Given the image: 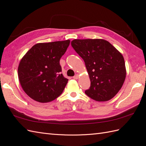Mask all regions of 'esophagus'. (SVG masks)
<instances>
[{
	"mask_svg": "<svg viewBox=\"0 0 146 146\" xmlns=\"http://www.w3.org/2000/svg\"><path fill=\"white\" fill-rule=\"evenodd\" d=\"M78 75H77V74L75 75V76L73 77V78H74V79H76V80H77V79H78Z\"/></svg>",
	"mask_w": 146,
	"mask_h": 146,
	"instance_id": "obj_1",
	"label": "esophagus"
}]
</instances>
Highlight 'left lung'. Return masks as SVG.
I'll return each instance as SVG.
<instances>
[{
	"mask_svg": "<svg viewBox=\"0 0 146 146\" xmlns=\"http://www.w3.org/2000/svg\"><path fill=\"white\" fill-rule=\"evenodd\" d=\"M71 46L85 61L91 86L85 91L96 101H107L120 90L126 69L122 54L102 39H74Z\"/></svg>",
	"mask_w": 146,
	"mask_h": 146,
	"instance_id": "left-lung-1",
	"label": "left lung"
}]
</instances>
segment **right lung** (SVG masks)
I'll return each mask as SVG.
<instances>
[{
	"label": "right lung",
	"instance_id": "1",
	"mask_svg": "<svg viewBox=\"0 0 146 146\" xmlns=\"http://www.w3.org/2000/svg\"><path fill=\"white\" fill-rule=\"evenodd\" d=\"M70 40L38 43L21 59L18 77L23 90L30 98L46 103L62 93L68 79L61 74L60 60Z\"/></svg>",
	"mask_w": 146,
	"mask_h": 146
}]
</instances>
